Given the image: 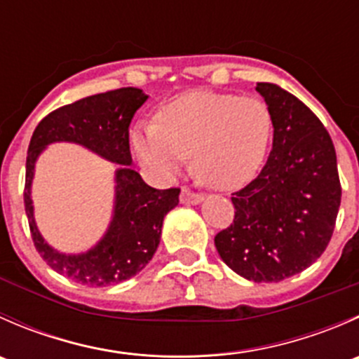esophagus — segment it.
I'll return each instance as SVG.
<instances>
[{"instance_id": "34e87169", "label": "esophagus", "mask_w": 359, "mask_h": 359, "mask_svg": "<svg viewBox=\"0 0 359 359\" xmlns=\"http://www.w3.org/2000/svg\"><path fill=\"white\" fill-rule=\"evenodd\" d=\"M201 201H203V194L189 189V187H182V191H180V203H184V205H196V203H201Z\"/></svg>"}]
</instances>
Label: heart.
I'll list each match as a JSON object with an SVG mask.
<instances>
[{
  "label": "heart",
  "instance_id": "heart-1",
  "mask_svg": "<svg viewBox=\"0 0 359 359\" xmlns=\"http://www.w3.org/2000/svg\"><path fill=\"white\" fill-rule=\"evenodd\" d=\"M271 135L273 116L260 99L196 90L161 107L156 123L137 126L132 140L139 161L163 179L193 156L203 182L231 191L255 177Z\"/></svg>",
  "mask_w": 359,
  "mask_h": 359
}]
</instances>
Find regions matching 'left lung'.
Listing matches in <instances>:
<instances>
[{
  "instance_id": "1",
  "label": "left lung",
  "mask_w": 359,
  "mask_h": 359,
  "mask_svg": "<svg viewBox=\"0 0 359 359\" xmlns=\"http://www.w3.org/2000/svg\"><path fill=\"white\" fill-rule=\"evenodd\" d=\"M273 116V149L259 175L233 193L234 220L217 233L220 259L255 283L300 273L330 243L342 187L330 133L295 95L259 83Z\"/></svg>"
}]
</instances>
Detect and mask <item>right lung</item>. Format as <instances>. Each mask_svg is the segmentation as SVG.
I'll return each instance as SVG.
<instances>
[{"mask_svg":"<svg viewBox=\"0 0 359 359\" xmlns=\"http://www.w3.org/2000/svg\"><path fill=\"white\" fill-rule=\"evenodd\" d=\"M139 88H118L85 97L52 111L31 137L25 161L24 205L34 247L57 273L88 287H107L135 276L153 259L161 238L163 219L179 203V187L154 189L130 168L128 126L135 111L146 102ZM76 142L122 165L116 172L115 217L107 236L81 256H66L48 248L32 217L30 182L34 163L52 142Z\"/></svg>","mask_w":359,"mask_h":359,"instance_id":"add662e5","label":"right lung"}]
</instances>
